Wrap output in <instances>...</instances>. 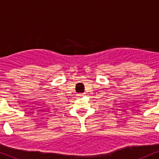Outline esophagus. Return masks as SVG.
I'll use <instances>...</instances> for the list:
<instances>
[{
  "label": "esophagus",
  "mask_w": 159,
  "mask_h": 159,
  "mask_svg": "<svg viewBox=\"0 0 159 159\" xmlns=\"http://www.w3.org/2000/svg\"><path fill=\"white\" fill-rule=\"evenodd\" d=\"M84 93H81V94L78 95V96H84Z\"/></svg>",
  "instance_id": "esophagus-1"
}]
</instances>
